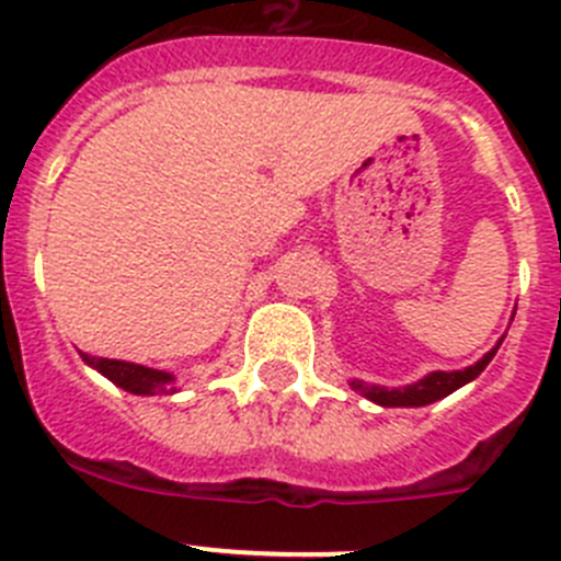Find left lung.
<instances>
[{
  "label": "left lung",
  "mask_w": 561,
  "mask_h": 561,
  "mask_svg": "<svg viewBox=\"0 0 561 561\" xmlns=\"http://www.w3.org/2000/svg\"><path fill=\"white\" fill-rule=\"evenodd\" d=\"M503 342V340H500ZM500 342L494 345L489 354L483 356L480 362H474V365H469V368L463 370H435V374H427L424 379H419L415 385H408V388H379V385H368V381H359L354 379L351 381V388L356 390V393H362L365 399L376 401V404H381V408H424V404H433V401L444 399V396L455 393L458 388H463L466 381L478 379L480 374L485 370V365L492 362V356L497 354Z\"/></svg>",
  "instance_id": "1"
}]
</instances>
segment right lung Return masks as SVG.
<instances>
[{"mask_svg":"<svg viewBox=\"0 0 561 561\" xmlns=\"http://www.w3.org/2000/svg\"><path fill=\"white\" fill-rule=\"evenodd\" d=\"M83 362L101 370L108 381H114L117 388L128 390L134 396H153V393H173V374L165 370H153L146 365H134V362L123 359H103V356H87Z\"/></svg>","mask_w":561,"mask_h":561,"instance_id":"right-lung-1","label":"right lung"}]
</instances>
